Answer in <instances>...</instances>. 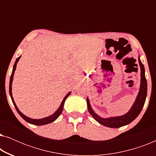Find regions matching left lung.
I'll return each instance as SVG.
<instances>
[{"label": "left lung", "instance_id": "8db88e82", "mask_svg": "<svg viewBox=\"0 0 156 156\" xmlns=\"http://www.w3.org/2000/svg\"><path fill=\"white\" fill-rule=\"evenodd\" d=\"M138 62H139L140 67V76H141V78H140L141 82H140V91L137 98H136L135 103H134L133 106L131 107V110L126 114L121 116L112 117V118L109 119H102L99 116H97L93 112V110L91 108L90 103H89L88 98L87 99V108H88L89 112L93 116V118L99 123L110 128H119L129 124L139 115L143 107H144L145 101H146L147 96V81L146 76H145L144 66L140 59H138Z\"/></svg>", "mask_w": 156, "mask_h": 156}]
</instances>
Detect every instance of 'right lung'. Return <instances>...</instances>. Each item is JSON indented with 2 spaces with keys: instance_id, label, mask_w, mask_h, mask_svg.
<instances>
[{
  "instance_id": "add662e5",
  "label": "right lung",
  "mask_w": 156,
  "mask_h": 156,
  "mask_svg": "<svg viewBox=\"0 0 156 156\" xmlns=\"http://www.w3.org/2000/svg\"><path fill=\"white\" fill-rule=\"evenodd\" d=\"M21 57V56H20ZM20 57H19L17 58L16 62L14 64V66H13V68H12V74H11V76H10V84H9V93H10V97H11V99H12V103H13L15 107H16V109L17 112L19 114H20V116L22 117V118L24 119L25 121H26L27 122H28L30 123H32V124H34V125H37V126H41V125H45V124H48V123H52L55 120H56V119L58 118L59 115L61 114L63 110V106H64V104H65V101L67 98L68 97V96H69L71 92L68 93L67 95L65 96V97L64 98L60 106H59L58 109L56 111V112L54 114H52V116H48V117H46V118H44V119H30V118H28V117H27L26 116H25L24 114H23L22 113H21L19 109L17 107L16 103H15L14 100H13V98L12 97V79H13V74H14V72L15 70H16V65H17V63H18V62L19 59H20Z\"/></svg>"
}]
</instances>
